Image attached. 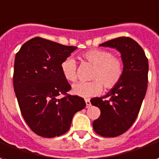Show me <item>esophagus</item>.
Here are the masks:
<instances>
[{"label": "esophagus", "instance_id": "1", "mask_svg": "<svg viewBox=\"0 0 159 159\" xmlns=\"http://www.w3.org/2000/svg\"><path fill=\"white\" fill-rule=\"evenodd\" d=\"M85 102H86V107H89L91 106V103L90 101H89V99H85Z\"/></svg>", "mask_w": 159, "mask_h": 159}]
</instances>
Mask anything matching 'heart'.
<instances>
[{"instance_id":"obj_1","label":"heart","mask_w":159,"mask_h":159,"mask_svg":"<svg viewBox=\"0 0 159 159\" xmlns=\"http://www.w3.org/2000/svg\"><path fill=\"white\" fill-rule=\"evenodd\" d=\"M82 58L94 65L90 75L93 80L74 84L72 87L74 95L84 98L98 95L102 90V85L107 89H111L117 86L124 75V61L120 57H114L110 51L93 49L83 53ZM60 70L64 79L68 82L73 83L77 78L76 61L71 57L62 61Z\"/></svg>"}]
</instances>
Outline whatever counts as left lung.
<instances>
[{
  "label": "left lung",
  "instance_id": "8db88e82",
  "mask_svg": "<svg viewBox=\"0 0 159 159\" xmlns=\"http://www.w3.org/2000/svg\"><path fill=\"white\" fill-rule=\"evenodd\" d=\"M121 54L125 71L120 82L105 96L90 100L101 115L93 122L95 132L102 137H116L129 129L137 118L148 83V59L133 39L120 37L101 44Z\"/></svg>",
  "mask_w": 159,
  "mask_h": 159
}]
</instances>
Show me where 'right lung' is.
I'll use <instances>...</instances> for the list:
<instances>
[{"mask_svg": "<svg viewBox=\"0 0 159 159\" xmlns=\"http://www.w3.org/2000/svg\"><path fill=\"white\" fill-rule=\"evenodd\" d=\"M76 48L36 37L16 53L13 77L15 95L25 121L41 137L65 134L74 114L86 106L82 97L67 95L71 87L60 70L62 61ZM61 94L64 97L61 98Z\"/></svg>", "mask_w": 159, "mask_h": 159, "instance_id": "obj_1", "label": "right lung"}]
</instances>
